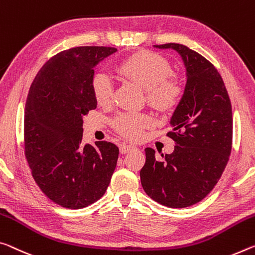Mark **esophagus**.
Wrapping results in <instances>:
<instances>
[{"label": "esophagus", "mask_w": 255, "mask_h": 255, "mask_svg": "<svg viewBox=\"0 0 255 255\" xmlns=\"http://www.w3.org/2000/svg\"><path fill=\"white\" fill-rule=\"evenodd\" d=\"M132 149H136V146L130 144H121L120 145V153L121 154H126V153L131 152Z\"/></svg>", "instance_id": "1"}]
</instances>
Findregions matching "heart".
Listing matches in <instances>:
<instances>
[{
	"label": "heart",
	"mask_w": 255,
	"mask_h": 255,
	"mask_svg": "<svg viewBox=\"0 0 255 255\" xmlns=\"http://www.w3.org/2000/svg\"><path fill=\"white\" fill-rule=\"evenodd\" d=\"M117 71L123 78L146 91L148 103L157 110H172L179 103L183 90L178 83L167 77L171 72V67L164 56L149 51L137 52L123 60ZM92 91L99 106L107 107L112 102L113 87L108 76L96 75L92 80ZM149 123L151 119L147 116L127 113L119 116L115 125L123 135L138 139Z\"/></svg>",
	"instance_id": "obj_1"
}]
</instances>
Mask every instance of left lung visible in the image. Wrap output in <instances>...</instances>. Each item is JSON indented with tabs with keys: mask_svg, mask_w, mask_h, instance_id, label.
<instances>
[{
	"mask_svg": "<svg viewBox=\"0 0 255 255\" xmlns=\"http://www.w3.org/2000/svg\"><path fill=\"white\" fill-rule=\"evenodd\" d=\"M153 46L175 50L181 56L186 85L168 132L175 149L157 161L154 149L145 148L140 183L157 203L191 207L212 191L227 165L233 140L232 103L220 74L201 54L183 44Z\"/></svg>",
	"mask_w": 255,
	"mask_h": 255,
	"instance_id": "1",
	"label": "left lung"
}]
</instances>
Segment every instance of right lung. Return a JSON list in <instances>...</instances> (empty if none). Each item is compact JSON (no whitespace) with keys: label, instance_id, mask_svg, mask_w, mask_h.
Masks as SVG:
<instances>
[{"label":"right lung","instance_id":"1","mask_svg":"<svg viewBox=\"0 0 255 255\" xmlns=\"http://www.w3.org/2000/svg\"><path fill=\"white\" fill-rule=\"evenodd\" d=\"M117 48L79 46L60 52L40 68L28 93L23 135L31 173L45 195L67 209L101 199L110 184L119 148L83 144V118L96 109L94 68Z\"/></svg>","mask_w":255,"mask_h":255}]
</instances>
